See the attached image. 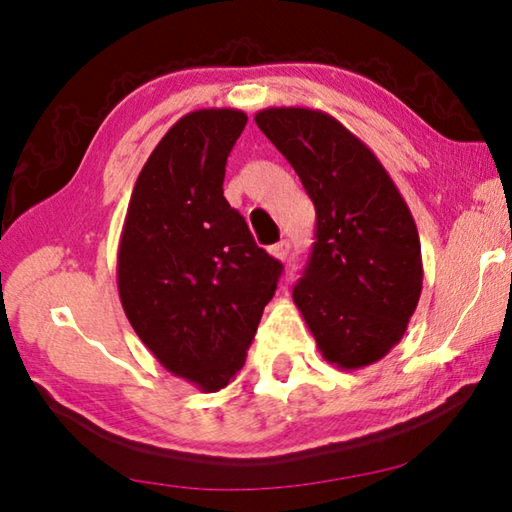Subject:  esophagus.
Segmentation results:
<instances>
[{"mask_svg":"<svg viewBox=\"0 0 512 512\" xmlns=\"http://www.w3.org/2000/svg\"><path fill=\"white\" fill-rule=\"evenodd\" d=\"M271 255L275 259H280V262H284V259H287V255H289V241H280V244L271 246Z\"/></svg>","mask_w":512,"mask_h":512,"instance_id":"1","label":"esophagus"}]
</instances>
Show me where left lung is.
<instances>
[{
    "label": "left lung",
    "instance_id": "8db88e82",
    "mask_svg": "<svg viewBox=\"0 0 512 512\" xmlns=\"http://www.w3.org/2000/svg\"><path fill=\"white\" fill-rule=\"evenodd\" d=\"M255 121L316 207V241L293 302L327 363L366 368L402 341L420 300L409 205L377 155L327 112L266 108Z\"/></svg>",
    "mask_w": 512,
    "mask_h": 512
}]
</instances>
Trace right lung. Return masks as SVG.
<instances>
[{"label":"right lung","mask_w":512,"mask_h":512,"mask_svg":"<svg viewBox=\"0 0 512 512\" xmlns=\"http://www.w3.org/2000/svg\"><path fill=\"white\" fill-rule=\"evenodd\" d=\"M246 112H187L137 176L117 253L121 307L176 377L216 393L246 361L282 264L223 196Z\"/></svg>","instance_id":"right-lung-1"}]
</instances>
